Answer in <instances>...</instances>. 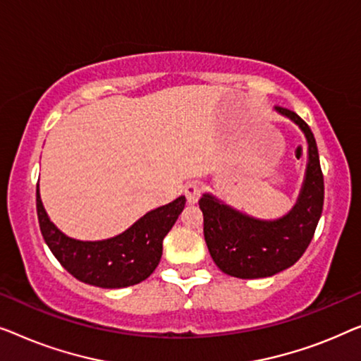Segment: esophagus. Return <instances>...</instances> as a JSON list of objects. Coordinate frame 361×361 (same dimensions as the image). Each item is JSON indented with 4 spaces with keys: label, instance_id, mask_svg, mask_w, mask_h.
I'll return each instance as SVG.
<instances>
[{
    "label": "esophagus",
    "instance_id": "34e87169",
    "mask_svg": "<svg viewBox=\"0 0 361 361\" xmlns=\"http://www.w3.org/2000/svg\"><path fill=\"white\" fill-rule=\"evenodd\" d=\"M201 192H202L201 185L197 181H191L185 186V196L190 204H195V202H197V200L201 197Z\"/></svg>",
    "mask_w": 361,
    "mask_h": 361
}]
</instances>
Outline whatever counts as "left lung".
<instances>
[{
	"mask_svg": "<svg viewBox=\"0 0 361 361\" xmlns=\"http://www.w3.org/2000/svg\"><path fill=\"white\" fill-rule=\"evenodd\" d=\"M291 119L307 140L306 176L296 204L286 216L262 221L224 204L216 196L202 195L204 240L212 260L226 275L253 280L267 278L293 267L311 243L324 206V175L317 144L309 126L286 108L276 106Z\"/></svg>",
	"mask_w": 361,
	"mask_h": 361,
	"instance_id": "1",
	"label": "left lung"
}]
</instances>
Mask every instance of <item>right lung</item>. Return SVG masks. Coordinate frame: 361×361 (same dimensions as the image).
<instances>
[{"mask_svg": "<svg viewBox=\"0 0 361 361\" xmlns=\"http://www.w3.org/2000/svg\"><path fill=\"white\" fill-rule=\"evenodd\" d=\"M37 195L40 232L50 252L70 275L98 288H126L144 281L159 265L164 238L181 214L186 197L157 207L140 217L128 231L113 238L83 242L60 232L42 206Z\"/></svg>", "mask_w": 361, "mask_h": 361, "instance_id": "1", "label": "right lung"}]
</instances>
